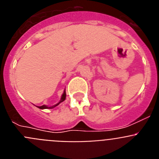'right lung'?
I'll list each match as a JSON object with an SVG mask.
<instances>
[{"label":"right lung","instance_id":"add662e5","mask_svg":"<svg viewBox=\"0 0 159 159\" xmlns=\"http://www.w3.org/2000/svg\"><path fill=\"white\" fill-rule=\"evenodd\" d=\"M65 99H66V92H65V91H64V93H63V95H62V96H61V99H60V101L58 102V103H57V104L54 105V106H52V107H48V106H45V105H42V106L37 107H39L40 109H48H48H52V108L55 107H57V105L60 104V102H62L63 101L65 100Z\"/></svg>","mask_w":159,"mask_h":159}]
</instances>
